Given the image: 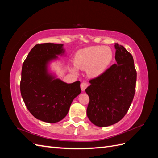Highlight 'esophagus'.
Instances as JSON below:
<instances>
[{
    "label": "esophagus",
    "instance_id": "obj_1",
    "mask_svg": "<svg viewBox=\"0 0 158 158\" xmlns=\"http://www.w3.org/2000/svg\"><path fill=\"white\" fill-rule=\"evenodd\" d=\"M88 83H87V82H83V83H81V89L82 91H85V89L87 88H88Z\"/></svg>",
    "mask_w": 158,
    "mask_h": 158
}]
</instances>
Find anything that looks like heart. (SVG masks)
<instances>
[{
	"label": "heart",
	"mask_w": 158,
	"mask_h": 158,
	"mask_svg": "<svg viewBox=\"0 0 158 158\" xmlns=\"http://www.w3.org/2000/svg\"><path fill=\"white\" fill-rule=\"evenodd\" d=\"M113 52L109 47L92 46L79 50L75 53V66L70 70L77 73L78 69L87 70L91 77H98L105 71L112 61Z\"/></svg>",
	"instance_id": "b5f03b06"
}]
</instances>
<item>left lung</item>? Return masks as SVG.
Instances as JSON below:
<instances>
[{
	"mask_svg": "<svg viewBox=\"0 0 158 158\" xmlns=\"http://www.w3.org/2000/svg\"><path fill=\"white\" fill-rule=\"evenodd\" d=\"M117 63L89 81L85 89L89 98L87 115L92 123L106 127L125 116L135 94L136 71L132 56L115 43Z\"/></svg>",
	"mask_w": 158,
	"mask_h": 158,
	"instance_id": "1",
	"label": "left lung"
}]
</instances>
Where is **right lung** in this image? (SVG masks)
Masks as SVG:
<instances>
[{
    "mask_svg": "<svg viewBox=\"0 0 158 158\" xmlns=\"http://www.w3.org/2000/svg\"><path fill=\"white\" fill-rule=\"evenodd\" d=\"M63 44H37L23 63L20 92L27 109L35 118L56 123L66 116L74 98L81 93L80 81L66 83L50 73V62L65 52Z\"/></svg>",
    "mask_w": 158,
    "mask_h": 158,
    "instance_id": "1",
    "label": "right lung"
}]
</instances>
